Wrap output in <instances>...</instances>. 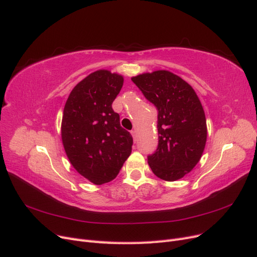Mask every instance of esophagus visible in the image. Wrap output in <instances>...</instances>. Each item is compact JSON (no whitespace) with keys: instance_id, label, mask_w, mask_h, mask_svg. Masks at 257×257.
<instances>
[{"instance_id":"1","label":"esophagus","mask_w":257,"mask_h":257,"mask_svg":"<svg viewBox=\"0 0 257 257\" xmlns=\"http://www.w3.org/2000/svg\"><path fill=\"white\" fill-rule=\"evenodd\" d=\"M131 135H132V137H134L135 142H137V131L136 130H132L131 131Z\"/></svg>"}]
</instances>
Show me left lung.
Returning <instances> with one entry per match:
<instances>
[{"instance_id": "obj_1", "label": "left lung", "mask_w": 257, "mask_h": 257, "mask_svg": "<svg viewBox=\"0 0 257 257\" xmlns=\"http://www.w3.org/2000/svg\"><path fill=\"white\" fill-rule=\"evenodd\" d=\"M158 110V147L147 157L157 177L167 181L183 178L200 161L207 126L202 103L192 86L168 70L131 78Z\"/></svg>"}]
</instances>
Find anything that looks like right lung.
<instances>
[{"label":"right lung","mask_w":257,"mask_h":257,"mask_svg":"<svg viewBox=\"0 0 257 257\" xmlns=\"http://www.w3.org/2000/svg\"><path fill=\"white\" fill-rule=\"evenodd\" d=\"M123 84L120 74L97 70L73 87L62 119V141L72 167L95 185L117 176L134 140L120 127L112 103Z\"/></svg>","instance_id":"add662e5"}]
</instances>
